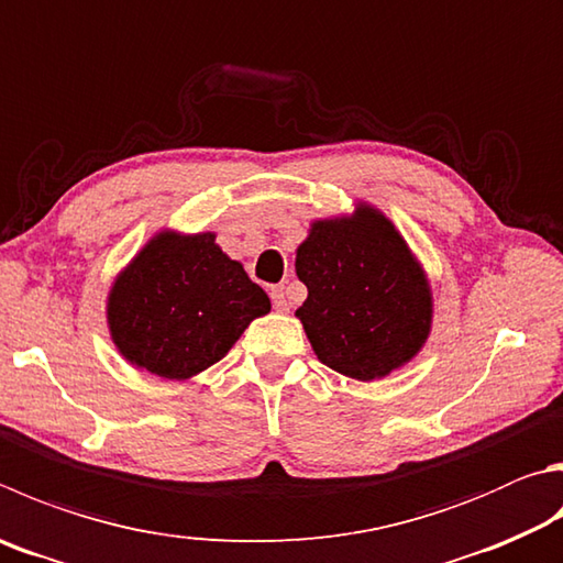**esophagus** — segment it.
<instances>
[{"label": "esophagus", "instance_id": "obj_1", "mask_svg": "<svg viewBox=\"0 0 563 563\" xmlns=\"http://www.w3.org/2000/svg\"><path fill=\"white\" fill-rule=\"evenodd\" d=\"M271 300H273V308L278 310V312H285V310L290 308L288 298H285V290H283V288H273V290H271Z\"/></svg>", "mask_w": 563, "mask_h": 563}]
</instances>
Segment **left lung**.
Wrapping results in <instances>:
<instances>
[{
  "instance_id": "8db88e82",
  "label": "left lung",
  "mask_w": 563,
  "mask_h": 563,
  "mask_svg": "<svg viewBox=\"0 0 563 563\" xmlns=\"http://www.w3.org/2000/svg\"><path fill=\"white\" fill-rule=\"evenodd\" d=\"M308 300L298 308L317 360L360 382L382 379L431 332V288L382 211L314 221L295 258Z\"/></svg>"
}]
</instances>
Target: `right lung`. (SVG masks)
Returning a JSON list of instances; mask_svg holds the SVG:
<instances>
[{
  "label": "right lung",
  "mask_w": 563,
  "mask_h": 563,
  "mask_svg": "<svg viewBox=\"0 0 563 563\" xmlns=\"http://www.w3.org/2000/svg\"><path fill=\"white\" fill-rule=\"evenodd\" d=\"M213 233H157L108 298L112 342L130 364L189 379L217 364L271 300Z\"/></svg>",
  "instance_id": "add662e5"
}]
</instances>
